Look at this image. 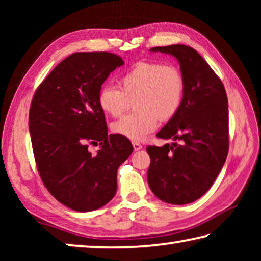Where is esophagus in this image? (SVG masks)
Returning a JSON list of instances; mask_svg holds the SVG:
<instances>
[{
  "instance_id": "1",
  "label": "esophagus",
  "mask_w": 261,
  "mask_h": 261,
  "mask_svg": "<svg viewBox=\"0 0 261 261\" xmlns=\"http://www.w3.org/2000/svg\"><path fill=\"white\" fill-rule=\"evenodd\" d=\"M132 146H134L135 152H137V151H140V149L143 148V146H141V145H140L139 143H137V141H134V143H132Z\"/></svg>"
}]
</instances>
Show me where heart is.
<instances>
[{
	"mask_svg": "<svg viewBox=\"0 0 261 261\" xmlns=\"http://www.w3.org/2000/svg\"><path fill=\"white\" fill-rule=\"evenodd\" d=\"M120 87H101L98 102L110 116L125 112L129 100L135 101L137 113L113 123L115 134L131 140H141L158 127L159 118L169 121L182 106L185 81L180 70L171 64L138 62L118 79Z\"/></svg>",
	"mask_w": 261,
	"mask_h": 261,
	"instance_id": "heart-1",
	"label": "heart"
}]
</instances>
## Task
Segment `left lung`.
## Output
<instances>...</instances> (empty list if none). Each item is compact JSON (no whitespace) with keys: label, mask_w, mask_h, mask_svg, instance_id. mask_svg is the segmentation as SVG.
I'll return each mask as SVG.
<instances>
[{"label":"left lung","mask_w":261,"mask_h":261,"mask_svg":"<svg viewBox=\"0 0 261 261\" xmlns=\"http://www.w3.org/2000/svg\"><path fill=\"white\" fill-rule=\"evenodd\" d=\"M152 53L175 57L185 81L178 113L158 132L173 139L148 146L147 182L159 199L185 205L208 191L228 155V99L222 82L199 53L185 45L154 47Z\"/></svg>","instance_id":"1"}]
</instances>
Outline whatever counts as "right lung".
<instances>
[{
  "label": "right lung",
  "instance_id": "1",
  "mask_svg": "<svg viewBox=\"0 0 261 261\" xmlns=\"http://www.w3.org/2000/svg\"><path fill=\"white\" fill-rule=\"evenodd\" d=\"M124 64L106 51L74 53L35 92L29 127L39 174L56 200L77 212L95 211L113 199L117 169L131 155L129 139L108 135L98 96L109 73ZM100 144L95 156L88 143Z\"/></svg>",
  "mask_w": 261,
  "mask_h": 261
}]
</instances>
